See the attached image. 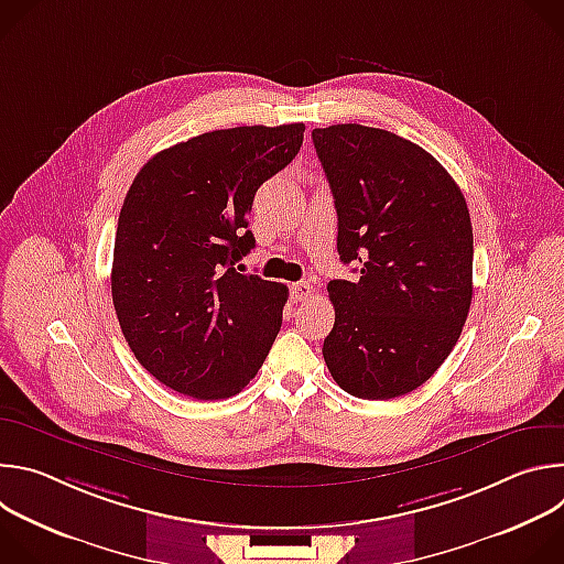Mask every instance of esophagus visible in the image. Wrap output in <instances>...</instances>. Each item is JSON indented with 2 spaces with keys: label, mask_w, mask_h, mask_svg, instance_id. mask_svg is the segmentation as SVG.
<instances>
[{
  "label": "esophagus",
  "mask_w": 564,
  "mask_h": 564,
  "mask_svg": "<svg viewBox=\"0 0 564 564\" xmlns=\"http://www.w3.org/2000/svg\"><path fill=\"white\" fill-rule=\"evenodd\" d=\"M312 285L307 283V281H299V283H294L292 288H290V294H292V299L294 301H305V299H310L312 296Z\"/></svg>",
  "instance_id": "34e87169"
}]
</instances>
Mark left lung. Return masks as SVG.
<instances>
[{
  "mask_svg": "<svg viewBox=\"0 0 564 564\" xmlns=\"http://www.w3.org/2000/svg\"><path fill=\"white\" fill-rule=\"evenodd\" d=\"M312 142L335 198L337 252L359 281H330L333 379L359 399L429 381L457 344L473 299V227L462 189L420 144L333 124Z\"/></svg>",
  "mask_w": 564,
  "mask_h": 564,
  "instance_id": "obj_1",
  "label": "left lung"
}]
</instances>
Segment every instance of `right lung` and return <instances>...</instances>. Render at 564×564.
Returning <instances> with one entry per match:
<instances>
[{"mask_svg":"<svg viewBox=\"0 0 564 564\" xmlns=\"http://www.w3.org/2000/svg\"><path fill=\"white\" fill-rule=\"evenodd\" d=\"M303 122L200 133L155 153L120 209L111 296L135 359L194 399L243 390L283 321L288 288L234 263L254 248L257 189L303 144Z\"/></svg>","mask_w":564,"mask_h":564,"instance_id":"add662e5","label":"right lung"}]
</instances>
